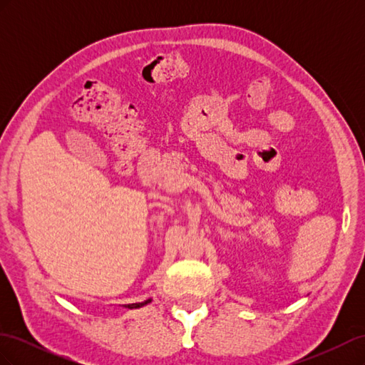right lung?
I'll use <instances>...</instances> for the list:
<instances>
[{"mask_svg":"<svg viewBox=\"0 0 365 365\" xmlns=\"http://www.w3.org/2000/svg\"><path fill=\"white\" fill-rule=\"evenodd\" d=\"M150 302H152V298H146L145 302H140V303H130V304H121V306L126 307V309H140V307H143V306L149 304Z\"/></svg>","mask_w":365,"mask_h":365,"instance_id":"right-lung-1","label":"right lung"}]
</instances>
